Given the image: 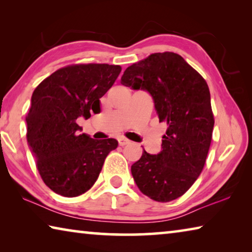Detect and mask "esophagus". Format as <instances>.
<instances>
[{
	"instance_id": "1",
	"label": "esophagus",
	"mask_w": 252,
	"mask_h": 252,
	"mask_svg": "<svg viewBox=\"0 0 252 252\" xmlns=\"http://www.w3.org/2000/svg\"><path fill=\"white\" fill-rule=\"evenodd\" d=\"M131 143V141L129 139H126V138H123V136H121V138H119V144H120V146H126V144H130Z\"/></svg>"
}]
</instances>
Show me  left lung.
<instances>
[{
  "instance_id": "1",
  "label": "left lung",
  "mask_w": 252,
  "mask_h": 252,
  "mask_svg": "<svg viewBox=\"0 0 252 252\" xmlns=\"http://www.w3.org/2000/svg\"><path fill=\"white\" fill-rule=\"evenodd\" d=\"M121 83L150 93L159 121L167 122L158 155L143 151L131 173L143 194L169 202L185 194L201 173L215 119L208 84L181 55L153 53L130 65Z\"/></svg>"
}]
</instances>
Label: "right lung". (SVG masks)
Here are the masks:
<instances>
[{"label": "right lung", "instance_id": "add662e5", "mask_svg": "<svg viewBox=\"0 0 252 252\" xmlns=\"http://www.w3.org/2000/svg\"><path fill=\"white\" fill-rule=\"evenodd\" d=\"M120 65L74 64L37 85L25 121L27 139L42 180L55 193L78 197L94 185L116 139L94 140L79 131L78 118L100 113V97L116 82Z\"/></svg>", "mask_w": 252, "mask_h": 252}]
</instances>
